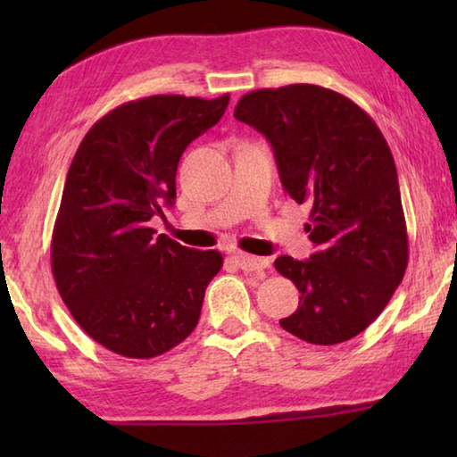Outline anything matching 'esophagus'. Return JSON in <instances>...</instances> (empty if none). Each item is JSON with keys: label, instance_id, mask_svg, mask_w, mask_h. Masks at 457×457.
Segmentation results:
<instances>
[{"label": "esophagus", "instance_id": "esophagus-1", "mask_svg": "<svg viewBox=\"0 0 457 457\" xmlns=\"http://www.w3.org/2000/svg\"><path fill=\"white\" fill-rule=\"evenodd\" d=\"M236 262L244 272H264V270L270 266L268 258L250 256V253H236Z\"/></svg>", "mask_w": 457, "mask_h": 457}]
</instances>
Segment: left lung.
<instances>
[{
  "label": "left lung",
  "mask_w": 457,
  "mask_h": 457,
  "mask_svg": "<svg viewBox=\"0 0 457 457\" xmlns=\"http://www.w3.org/2000/svg\"><path fill=\"white\" fill-rule=\"evenodd\" d=\"M234 117L264 135L284 189L311 204V260L276 258L300 292L280 320L312 345L345 343L373 322L407 270L409 242L397 169L375 120L316 84L252 90Z\"/></svg>",
  "instance_id": "obj_1"
}]
</instances>
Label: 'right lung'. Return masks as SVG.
<instances>
[{
    "label": "right lung",
    "instance_id": "right-lung-1",
    "mask_svg": "<svg viewBox=\"0 0 457 457\" xmlns=\"http://www.w3.org/2000/svg\"><path fill=\"white\" fill-rule=\"evenodd\" d=\"M229 95H154L96 120L68 169L52 234V274L74 320L104 349L153 359L197 327L218 250H191L149 228L175 201L191 141L218 125Z\"/></svg>",
    "mask_w": 457,
    "mask_h": 457
}]
</instances>
